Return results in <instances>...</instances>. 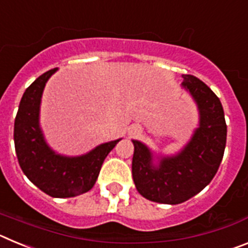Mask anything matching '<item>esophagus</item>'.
Returning <instances> with one entry per match:
<instances>
[{"label": "esophagus", "mask_w": 248, "mask_h": 248, "mask_svg": "<svg viewBox=\"0 0 248 248\" xmlns=\"http://www.w3.org/2000/svg\"><path fill=\"white\" fill-rule=\"evenodd\" d=\"M138 131H139V130H138V129H134V131H131V134H137Z\"/></svg>", "instance_id": "obj_1"}]
</instances>
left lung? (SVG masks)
Masks as SVG:
<instances>
[{
	"label": "left lung",
	"instance_id": "obj_1",
	"mask_svg": "<svg viewBox=\"0 0 248 248\" xmlns=\"http://www.w3.org/2000/svg\"><path fill=\"white\" fill-rule=\"evenodd\" d=\"M181 88L199 110V125L186 145L174 155H155L139 140L134 144L131 172L141 196L154 202L177 205L211 183L226 146L227 126L217 95L199 78L183 74Z\"/></svg>",
	"mask_w": 248,
	"mask_h": 248
}]
</instances>
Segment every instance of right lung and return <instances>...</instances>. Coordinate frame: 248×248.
Wrapping results in <instances>:
<instances>
[{"mask_svg": "<svg viewBox=\"0 0 248 248\" xmlns=\"http://www.w3.org/2000/svg\"><path fill=\"white\" fill-rule=\"evenodd\" d=\"M57 71L58 68L46 72L26 89L15 119L13 139L19 166L31 183L52 198H74L93 187L103 161L122 138L79 156L58 154L48 145L39 113L46 83Z\"/></svg>", "mask_w": 248, "mask_h": 248, "instance_id": "right-lung-1", "label": "right lung"}]
</instances>
